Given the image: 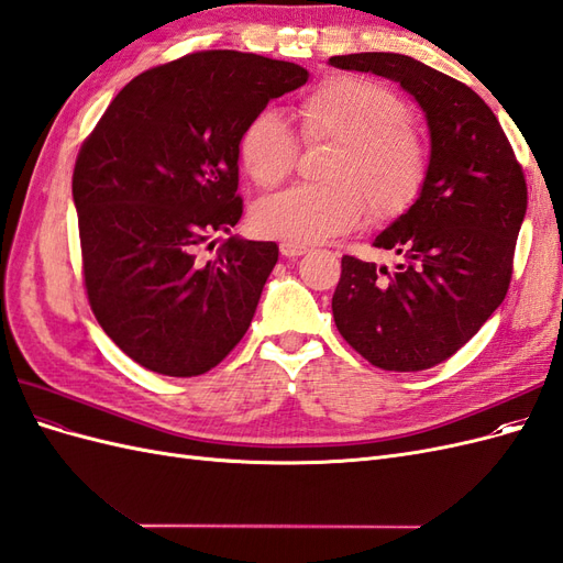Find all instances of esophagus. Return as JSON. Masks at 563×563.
<instances>
[{
	"label": "esophagus",
	"mask_w": 563,
	"mask_h": 563,
	"mask_svg": "<svg viewBox=\"0 0 563 563\" xmlns=\"http://www.w3.org/2000/svg\"><path fill=\"white\" fill-rule=\"evenodd\" d=\"M279 251L284 258H300V255L308 251V246H300V244H291V242H282Z\"/></svg>",
	"instance_id": "1"
}]
</instances>
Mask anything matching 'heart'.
Wrapping results in <instances>:
<instances>
[{
    "mask_svg": "<svg viewBox=\"0 0 563 563\" xmlns=\"http://www.w3.org/2000/svg\"><path fill=\"white\" fill-rule=\"evenodd\" d=\"M305 143H331L321 185H296L261 201L253 230L291 244H319L360 223L401 216L428 180V147L408 119L404 100L385 84L338 75L323 79L296 106ZM240 162L261 187H277L291 174L298 141L275 112H258L242 129Z\"/></svg>",
    "mask_w": 563,
    "mask_h": 563,
    "instance_id": "obj_1",
    "label": "heart"
}]
</instances>
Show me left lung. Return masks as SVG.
Segmentation results:
<instances>
[{
	"label": "left lung",
	"instance_id": "obj_1",
	"mask_svg": "<svg viewBox=\"0 0 563 563\" xmlns=\"http://www.w3.org/2000/svg\"><path fill=\"white\" fill-rule=\"evenodd\" d=\"M329 63L399 81L424 110L432 139L420 197L373 242L397 255V267L343 255L335 327L383 371L432 368L507 296L528 197L523 168L498 117L467 84L401 54Z\"/></svg>",
	"mask_w": 563,
	"mask_h": 563
}]
</instances>
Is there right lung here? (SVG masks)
<instances>
[{"instance_id": "right-lung-1", "label": "right lung", "mask_w": 563, "mask_h": 563, "mask_svg": "<svg viewBox=\"0 0 563 563\" xmlns=\"http://www.w3.org/2000/svg\"><path fill=\"white\" fill-rule=\"evenodd\" d=\"M308 81L296 63L197 51L133 77L81 143L73 174L81 277L103 331L135 364L174 378L218 366L251 327L275 242L240 223V135Z\"/></svg>"}]
</instances>
